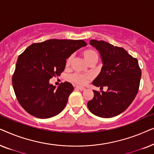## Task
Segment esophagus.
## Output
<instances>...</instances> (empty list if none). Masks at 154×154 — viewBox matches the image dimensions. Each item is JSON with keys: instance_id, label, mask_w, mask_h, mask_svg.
Returning <instances> with one entry per match:
<instances>
[{"instance_id": "obj_1", "label": "esophagus", "mask_w": 154, "mask_h": 154, "mask_svg": "<svg viewBox=\"0 0 154 154\" xmlns=\"http://www.w3.org/2000/svg\"><path fill=\"white\" fill-rule=\"evenodd\" d=\"M77 88V89H79V90H81V91H84V90H85V88H84V87H82V86H76V87H75Z\"/></svg>"}]
</instances>
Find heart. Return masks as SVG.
I'll use <instances>...</instances> for the list:
<instances>
[{
    "mask_svg": "<svg viewBox=\"0 0 154 154\" xmlns=\"http://www.w3.org/2000/svg\"><path fill=\"white\" fill-rule=\"evenodd\" d=\"M83 57L85 58L86 62H88V64H89L90 62H97L98 59H99V54L97 52L96 50L89 49L85 50L83 52ZM73 57L69 56L68 58L66 59V63H65V66L66 67H68L70 65L71 60H72ZM90 79V75L88 74H82V73H74L73 74H71L69 77V79L73 83L75 84H79V85H84L88 81V80Z\"/></svg>",
    "mask_w": 154,
    "mask_h": 154,
    "instance_id": "1",
    "label": "heart"
}]
</instances>
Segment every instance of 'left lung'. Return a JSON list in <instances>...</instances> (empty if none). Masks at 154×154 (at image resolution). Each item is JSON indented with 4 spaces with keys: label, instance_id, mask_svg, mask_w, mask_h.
I'll return each instance as SVG.
<instances>
[{
    "label": "left lung",
    "instance_id": "left-lung-1",
    "mask_svg": "<svg viewBox=\"0 0 154 154\" xmlns=\"http://www.w3.org/2000/svg\"><path fill=\"white\" fill-rule=\"evenodd\" d=\"M90 44L100 52L102 70L92 84L106 92L93 90L94 97L88 102L90 112L102 118H111L123 113L138 92L142 71L136 58L123 48L104 41L91 40Z\"/></svg>",
    "mask_w": 154,
    "mask_h": 154
}]
</instances>
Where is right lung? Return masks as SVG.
Returning <instances> with one entry per match:
<instances>
[{"mask_svg": "<svg viewBox=\"0 0 154 154\" xmlns=\"http://www.w3.org/2000/svg\"><path fill=\"white\" fill-rule=\"evenodd\" d=\"M85 45L83 40L51 39L33 43L18 57L12 85L26 112L38 119H48L64 109L73 85L64 82L56 88L49 81L64 70L69 56Z\"/></svg>", "mask_w": 154, "mask_h": 154, "instance_id": "add662e5", "label": "right lung"}]
</instances>
